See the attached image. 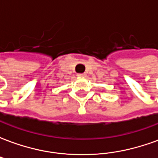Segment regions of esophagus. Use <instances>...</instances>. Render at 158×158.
<instances>
[{"label":"esophagus","mask_w":158,"mask_h":158,"mask_svg":"<svg viewBox=\"0 0 158 158\" xmlns=\"http://www.w3.org/2000/svg\"><path fill=\"white\" fill-rule=\"evenodd\" d=\"M79 78H84V77H85V73H79L78 74Z\"/></svg>","instance_id":"esophagus-1"}]
</instances>
